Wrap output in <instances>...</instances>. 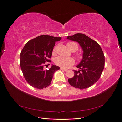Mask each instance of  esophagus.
<instances>
[{
    "label": "esophagus",
    "instance_id": "34e87169",
    "mask_svg": "<svg viewBox=\"0 0 122 122\" xmlns=\"http://www.w3.org/2000/svg\"><path fill=\"white\" fill-rule=\"evenodd\" d=\"M61 70H63V71H66L67 70V69H66V68H63V67H61Z\"/></svg>",
    "mask_w": 122,
    "mask_h": 122
}]
</instances>
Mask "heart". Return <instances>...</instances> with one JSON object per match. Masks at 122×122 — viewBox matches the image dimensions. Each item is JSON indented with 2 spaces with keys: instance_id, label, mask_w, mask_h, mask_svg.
I'll return each mask as SVG.
<instances>
[{
  "instance_id": "b5f03b06",
  "label": "heart",
  "mask_w": 122,
  "mask_h": 122,
  "mask_svg": "<svg viewBox=\"0 0 122 122\" xmlns=\"http://www.w3.org/2000/svg\"><path fill=\"white\" fill-rule=\"evenodd\" d=\"M68 48L72 51H76L79 49V46L76 43L73 42H69L67 43ZM56 52V47H54L52 50V54H55ZM75 56L77 60H81L83 57V55L81 53H76ZM74 59L72 57H65L58 56L55 59V63L57 66L61 67L67 68L74 64Z\"/></svg>"
}]
</instances>
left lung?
Segmentation results:
<instances>
[{"label": "left lung", "instance_id": "1", "mask_svg": "<svg viewBox=\"0 0 122 122\" xmlns=\"http://www.w3.org/2000/svg\"><path fill=\"white\" fill-rule=\"evenodd\" d=\"M67 39L76 41L83 50V59L74 70L75 74L68 79L72 86L80 89L88 88L99 79L105 66V56L100 45L82 33L68 36Z\"/></svg>", "mask_w": 122, "mask_h": 122}]
</instances>
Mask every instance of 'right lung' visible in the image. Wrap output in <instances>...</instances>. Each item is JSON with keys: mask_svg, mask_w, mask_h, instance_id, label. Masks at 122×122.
Segmentation results:
<instances>
[{"mask_svg": "<svg viewBox=\"0 0 122 122\" xmlns=\"http://www.w3.org/2000/svg\"><path fill=\"white\" fill-rule=\"evenodd\" d=\"M61 39L48 35H41L27 42L20 52V66L25 79L34 88L43 89L51 83L54 73L59 70L52 65L45 70L46 62H50L55 42Z\"/></svg>", "mask_w": 122, "mask_h": 122, "instance_id": "obj_1", "label": "right lung"}]
</instances>
